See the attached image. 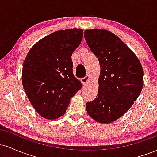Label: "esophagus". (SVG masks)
<instances>
[{
    "mask_svg": "<svg viewBox=\"0 0 157 157\" xmlns=\"http://www.w3.org/2000/svg\"><path fill=\"white\" fill-rule=\"evenodd\" d=\"M89 79H90V77H89V75H86V77H83V78H82V79H81V82H82V83L84 85V84H86V82H87L89 80Z\"/></svg>",
    "mask_w": 157,
    "mask_h": 157,
    "instance_id": "obj_1",
    "label": "esophagus"
}]
</instances>
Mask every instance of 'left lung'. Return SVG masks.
<instances>
[{
  "instance_id": "8db88e82",
  "label": "left lung",
  "mask_w": 157,
  "mask_h": 157,
  "mask_svg": "<svg viewBox=\"0 0 157 157\" xmlns=\"http://www.w3.org/2000/svg\"><path fill=\"white\" fill-rule=\"evenodd\" d=\"M84 37L100 66L97 97L86 111L100 123H110L127 112L141 93L143 69L128 46L112 32L87 29Z\"/></svg>"
}]
</instances>
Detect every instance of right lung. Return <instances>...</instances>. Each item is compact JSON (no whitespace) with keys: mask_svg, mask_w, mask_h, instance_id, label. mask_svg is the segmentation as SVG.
I'll return each mask as SVG.
<instances>
[{"mask_svg":"<svg viewBox=\"0 0 157 157\" xmlns=\"http://www.w3.org/2000/svg\"><path fill=\"white\" fill-rule=\"evenodd\" d=\"M81 29L59 30L40 40L23 65V89L35 111L55 120L66 113L70 100L82 88L74 76L71 55L80 46Z\"/></svg>","mask_w":157,"mask_h":157,"instance_id":"obj_1","label":"right lung"}]
</instances>
